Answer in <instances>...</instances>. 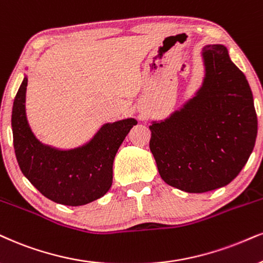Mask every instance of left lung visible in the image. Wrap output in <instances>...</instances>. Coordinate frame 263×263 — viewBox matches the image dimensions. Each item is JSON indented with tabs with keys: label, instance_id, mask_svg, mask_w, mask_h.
Instances as JSON below:
<instances>
[{
	"label": "left lung",
	"instance_id": "8db88e82",
	"mask_svg": "<svg viewBox=\"0 0 263 263\" xmlns=\"http://www.w3.org/2000/svg\"><path fill=\"white\" fill-rule=\"evenodd\" d=\"M201 57L205 76L194 96L148 126L161 178L186 193H206L231 183L257 137L250 85L227 47L206 45Z\"/></svg>",
	"mask_w": 263,
	"mask_h": 263
}]
</instances>
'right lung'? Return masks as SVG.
<instances>
[{"mask_svg": "<svg viewBox=\"0 0 263 263\" xmlns=\"http://www.w3.org/2000/svg\"><path fill=\"white\" fill-rule=\"evenodd\" d=\"M27 86L24 76L12 108L13 145L22 173L42 195L62 205L82 206L102 197L112 185L117 151L137 119L105 123L78 147H53L31 132L25 111Z\"/></svg>", "mask_w": 263, "mask_h": 263, "instance_id": "right-lung-1", "label": "right lung"}]
</instances>
